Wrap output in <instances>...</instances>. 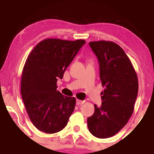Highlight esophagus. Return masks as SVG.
<instances>
[{"label":"esophagus","mask_w":154,"mask_h":154,"mask_svg":"<svg viewBox=\"0 0 154 154\" xmlns=\"http://www.w3.org/2000/svg\"><path fill=\"white\" fill-rule=\"evenodd\" d=\"M84 103H85L84 100H79V99H77V102H76L77 105H81Z\"/></svg>","instance_id":"34e87169"}]
</instances>
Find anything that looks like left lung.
I'll list each match as a JSON object with an SVG mask.
<instances>
[{
    "label": "left lung",
    "instance_id": "8db88e82",
    "mask_svg": "<svg viewBox=\"0 0 154 154\" xmlns=\"http://www.w3.org/2000/svg\"><path fill=\"white\" fill-rule=\"evenodd\" d=\"M89 45L98 60L105 90L101 106L94 105V113L88 118V127L94 137L106 139L118 133L131 118L139 83L131 61L118 44L99 41Z\"/></svg>",
    "mask_w": 154,
    "mask_h": 154
}]
</instances>
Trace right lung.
<instances>
[{
    "label": "right lung",
    "mask_w": 154,
    "mask_h": 154,
    "mask_svg": "<svg viewBox=\"0 0 154 154\" xmlns=\"http://www.w3.org/2000/svg\"><path fill=\"white\" fill-rule=\"evenodd\" d=\"M85 41L46 38L36 45L28 56L21 78V94L34 126L53 134L66 126L76 99L57 90V81L62 79Z\"/></svg>",
    "instance_id": "1"
}]
</instances>
